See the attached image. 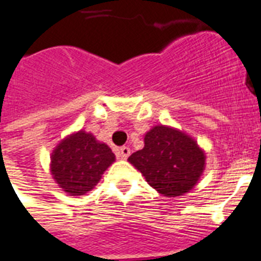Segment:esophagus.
I'll return each mask as SVG.
<instances>
[{
  "mask_svg": "<svg viewBox=\"0 0 261 261\" xmlns=\"http://www.w3.org/2000/svg\"><path fill=\"white\" fill-rule=\"evenodd\" d=\"M116 152H118V156H119L120 160H127L128 155H130V149L127 146H123V147L116 150Z\"/></svg>",
  "mask_w": 261,
  "mask_h": 261,
  "instance_id": "34e87169",
  "label": "esophagus"
}]
</instances>
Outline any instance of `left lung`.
Instances as JSON below:
<instances>
[{"label":"left lung","mask_w":261,"mask_h":261,"mask_svg":"<svg viewBox=\"0 0 261 261\" xmlns=\"http://www.w3.org/2000/svg\"><path fill=\"white\" fill-rule=\"evenodd\" d=\"M143 149L128 162L165 197L184 196L198 184L206 155L196 139L175 127L156 124L146 133Z\"/></svg>","instance_id":"1"}]
</instances>
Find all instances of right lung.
I'll list each match as a JSON object with an SVG mask.
<instances>
[{
  "instance_id": "obj_1",
  "label": "right lung",
  "mask_w": 261,
  "mask_h": 261,
  "mask_svg": "<svg viewBox=\"0 0 261 261\" xmlns=\"http://www.w3.org/2000/svg\"><path fill=\"white\" fill-rule=\"evenodd\" d=\"M115 162V154L91 133L76 131L61 139L50 154V174L68 196L91 192Z\"/></svg>"
}]
</instances>
